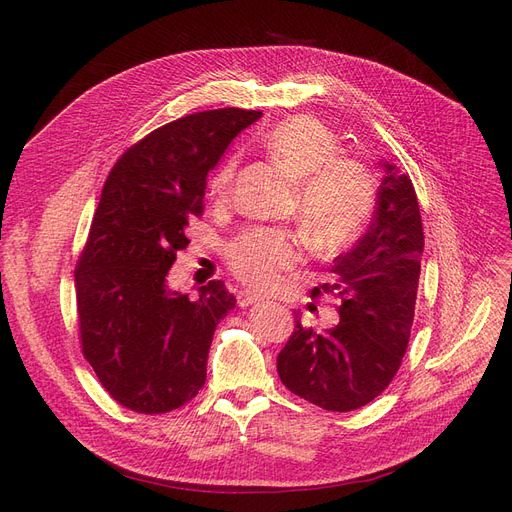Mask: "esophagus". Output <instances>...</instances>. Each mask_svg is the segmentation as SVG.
Returning <instances> with one entry per match:
<instances>
[{"label": "esophagus", "instance_id": "1", "mask_svg": "<svg viewBox=\"0 0 512 512\" xmlns=\"http://www.w3.org/2000/svg\"><path fill=\"white\" fill-rule=\"evenodd\" d=\"M236 299H238L240 307H251V305L263 303V297H259V294H255L251 290H238L236 292Z\"/></svg>", "mask_w": 512, "mask_h": 512}]
</instances>
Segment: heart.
Returning <instances> with one entry per match:
<instances>
[{
  "mask_svg": "<svg viewBox=\"0 0 512 512\" xmlns=\"http://www.w3.org/2000/svg\"><path fill=\"white\" fill-rule=\"evenodd\" d=\"M265 147L276 164L299 182V213L319 249H342L365 230L375 184L357 159L338 157L336 134L309 116H294L265 134ZM236 174V157H228L211 176L213 199L226 201ZM305 238L284 228H251L226 249L232 272L251 286L270 290L282 274L305 259Z\"/></svg>",
  "mask_w": 512,
  "mask_h": 512,
  "instance_id": "1",
  "label": "heart"
}]
</instances>
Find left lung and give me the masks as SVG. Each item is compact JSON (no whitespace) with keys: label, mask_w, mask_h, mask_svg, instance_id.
<instances>
[{"label":"left lung","mask_w":512,"mask_h":512,"mask_svg":"<svg viewBox=\"0 0 512 512\" xmlns=\"http://www.w3.org/2000/svg\"><path fill=\"white\" fill-rule=\"evenodd\" d=\"M378 205L357 245L338 255L332 282L313 297L342 299L340 321L317 334L297 328L278 355L282 384L326 411H355L380 396L407 353L421 274L423 226L413 182L382 159Z\"/></svg>","instance_id":"left-lung-1"}]
</instances>
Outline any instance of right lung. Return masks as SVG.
I'll list each match as a JSON object with an SVG mask.
<instances>
[{"label":"right lung","instance_id":"obj_1","mask_svg":"<svg viewBox=\"0 0 512 512\" xmlns=\"http://www.w3.org/2000/svg\"><path fill=\"white\" fill-rule=\"evenodd\" d=\"M261 112L224 107L149 132L107 176L74 282L83 355L118 405L168 413L199 394L215 326L236 299L222 280L197 299L168 272L203 215L209 170Z\"/></svg>","mask_w":512,"mask_h":512}]
</instances>
